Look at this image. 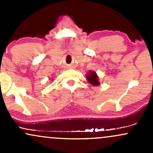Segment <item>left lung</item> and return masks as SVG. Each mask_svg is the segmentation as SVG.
<instances>
[{
	"instance_id": "8db88e82",
	"label": "left lung",
	"mask_w": 153,
	"mask_h": 153,
	"mask_svg": "<svg viewBox=\"0 0 153 153\" xmlns=\"http://www.w3.org/2000/svg\"><path fill=\"white\" fill-rule=\"evenodd\" d=\"M86 78L88 81L91 85H95V86H97V85H100V82L99 81V78H98V75L96 74V73L93 71H90L88 75H86Z\"/></svg>"
}]
</instances>
